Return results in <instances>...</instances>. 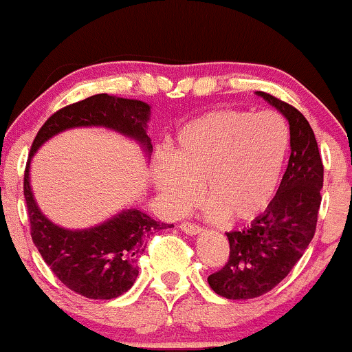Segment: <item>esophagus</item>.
Listing matches in <instances>:
<instances>
[{
    "label": "esophagus",
    "instance_id": "34e87169",
    "mask_svg": "<svg viewBox=\"0 0 352 352\" xmlns=\"http://www.w3.org/2000/svg\"><path fill=\"white\" fill-rule=\"evenodd\" d=\"M181 229H183L184 232H186V234H199L201 231H203V229H201V226L199 224H195V223H188V221H184V223H181V226H179Z\"/></svg>",
    "mask_w": 352,
    "mask_h": 352
}]
</instances>
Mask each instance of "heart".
Here are the masks:
<instances>
[{"mask_svg":"<svg viewBox=\"0 0 352 352\" xmlns=\"http://www.w3.org/2000/svg\"><path fill=\"white\" fill-rule=\"evenodd\" d=\"M289 144V124L279 113L214 109L177 129L169 160L157 161L153 177L175 212L191 208L203 184L214 218L246 223L270 206Z\"/></svg>","mask_w":352,"mask_h":352,"instance_id":"1","label":"heart"}]
</instances>
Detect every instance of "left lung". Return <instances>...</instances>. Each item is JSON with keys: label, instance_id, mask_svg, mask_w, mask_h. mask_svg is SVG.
<instances>
[{"label": "left lung", "instance_id": "1", "mask_svg": "<svg viewBox=\"0 0 352 352\" xmlns=\"http://www.w3.org/2000/svg\"><path fill=\"white\" fill-rule=\"evenodd\" d=\"M286 116L291 156L274 199L250 228L226 232L229 258L208 278L216 294L252 299L270 293L289 274L314 238L324 168L314 131L302 113L272 94L258 91Z\"/></svg>", "mask_w": 352, "mask_h": 352}]
</instances>
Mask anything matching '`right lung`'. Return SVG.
<instances>
[{
	"label": "right lung",
	"instance_id": "right-lung-1",
	"mask_svg": "<svg viewBox=\"0 0 352 352\" xmlns=\"http://www.w3.org/2000/svg\"><path fill=\"white\" fill-rule=\"evenodd\" d=\"M149 114V104L143 101L94 94L51 114L31 144L23 183L31 238L59 281L85 298L114 299L126 293L138 278V259L144 252L146 238L173 224L155 221L140 209H124L88 229L59 228L36 206L30 186V161L54 134L80 126L114 129L143 144L149 155L153 149L151 138L146 134Z\"/></svg>",
	"mask_w": 352,
	"mask_h": 352
}]
</instances>
